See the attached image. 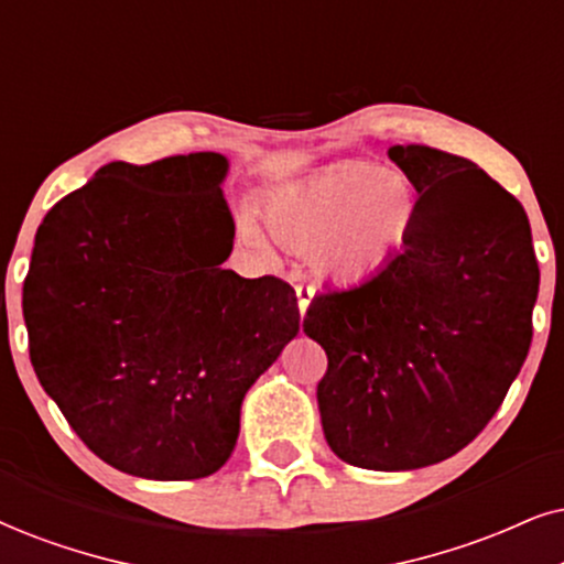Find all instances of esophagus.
Returning <instances> with one entry per match:
<instances>
[{"mask_svg": "<svg viewBox=\"0 0 564 564\" xmlns=\"http://www.w3.org/2000/svg\"><path fill=\"white\" fill-rule=\"evenodd\" d=\"M314 293H316V290L311 288V284H297V288H295L297 308H301V316H305V311H308L311 301H314Z\"/></svg>", "mask_w": 564, "mask_h": 564, "instance_id": "34e87169", "label": "esophagus"}]
</instances>
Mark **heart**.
Segmentation results:
<instances>
[{
    "mask_svg": "<svg viewBox=\"0 0 564 564\" xmlns=\"http://www.w3.org/2000/svg\"><path fill=\"white\" fill-rule=\"evenodd\" d=\"M419 200L402 175L377 164L343 162L308 183L274 196L269 225L284 246L308 253L335 280H364L392 261L410 238ZM242 238L261 248L253 217L240 219Z\"/></svg>",
    "mask_w": 564,
    "mask_h": 564,
    "instance_id": "obj_1",
    "label": "heart"
}]
</instances>
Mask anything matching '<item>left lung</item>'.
<instances>
[{"mask_svg": "<svg viewBox=\"0 0 564 564\" xmlns=\"http://www.w3.org/2000/svg\"><path fill=\"white\" fill-rule=\"evenodd\" d=\"M389 156L421 193L405 248L316 295L303 332L329 360L316 398L332 452L413 470L495 419L531 347L539 261L520 200L470 159L421 143Z\"/></svg>", "mask_w": 564, "mask_h": 564, "instance_id": "obj_1", "label": "left lung"}]
</instances>
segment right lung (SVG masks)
<instances>
[{
	"instance_id": "right-lung-1",
	"label": "right lung",
	"mask_w": 564,
	"mask_h": 564,
	"mask_svg": "<svg viewBox=\"0 0 564 564\" xmlns=\"http://www.w3.org/2000/svg\"><path fill=\"white\" fill-rule=\"evenodd\" d=\"M214 151L112 162L52 206L23 316L33 371L122 474L193 481L227 463L246 392L297 335L295 290L221 263L235 221Z\"/></svg>"
}]
</instances>
